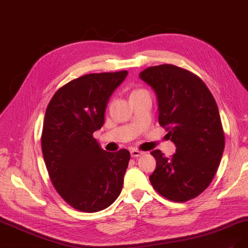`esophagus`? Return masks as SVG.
Returning <instances> with one entry per match:
<instances>
[{
	"instance_id": "34e87169",
	"label": "esophagus",
	"mask_w": 248,
	"mask_h": 248,
	"mask_svg": "<svg viewBox=\"0 0 248 248\" xmlns=\"http://www.w3.org/2000/svg\"><path fill=\"white\" fill-rule=\"evenodd\" d=\"M131 155H132V157H139V156H141V155H143V152L140 150H137V149H132Z\"/></svg>"
}]
</instances>
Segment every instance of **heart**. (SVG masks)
Wrapping results in <instances>:
<instances>
[{
  "mask_svg": "<svg viewBox=\"0 0 248 248\" xmlns=\"http://www.w3.org/2000/svg\"><path fill=\"white\" fill-rule=\"evenodd\" d=\"M146 92L147 91H145L144 89H134L132 92H131V98L132 97H135V96H138V95H140V94H142V93H146Z\"/></svg>",
  "mask_w": 248,
  "mask_h": 248,
  "instance_id": "obj_1",
  "label": "heart"
}]
</instances>
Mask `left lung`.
<instances>
[{"label":"left lung","mask_w":248,"mask_h":248,"mask_svg":"<svg viewBox=\"0 0 248 248\" xmlns=\"http://www.w3.org/2000/svg\"><path fill=\"white\" fill-rule=\"evenodd\" d=\"M140 78L156 93L158 123L177 147L171 157L151 152V185L167 199L186 202L209 186L221 162L225 135L216 100L202 79L171 64L146 68Z\"/></svg>","instance_id":"8db88e82"}]
</instances>
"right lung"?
Masks as SVG:
<instances>
[{
	"label": "right lung",
	"instance_id": "add662e5",
	"mask_svg": "<svg viewBox=\"0 0 248 248\" xmlns=\"http://www.w3.org/2000/svg\"><path fill=\"white\" fill-rule=\"evenodd\" d=\"M126 70L90 73L54 94L46 109L42 151L54 188L80 212L96 213L119 196L131 154L107 152L93 137L104 124L106 105Z\"/></svg>",
	"mask_w": 248,
	"mask_h": 248
}]
</instances>
